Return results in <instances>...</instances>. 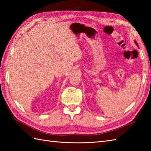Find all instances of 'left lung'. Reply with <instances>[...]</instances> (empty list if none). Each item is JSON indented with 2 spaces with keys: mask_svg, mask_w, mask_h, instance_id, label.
<instances>
[{
  "mask_svg": "<svg viewBox=\"0 0 151 151\" xmlns=\"http://www.w3.org/2000/svg\"><path fill=\"white\" fill-rule=\"evenodd\" d=\"M135 43L136 44V45H137V47H138V45H137V42H136V41H135Z\"/></svg>",
  "mask_w": 151,
  "mask_h": 151,
  "instance_id": "left-lung-1",
  "label": "left lung"
}]
</instances>
